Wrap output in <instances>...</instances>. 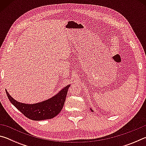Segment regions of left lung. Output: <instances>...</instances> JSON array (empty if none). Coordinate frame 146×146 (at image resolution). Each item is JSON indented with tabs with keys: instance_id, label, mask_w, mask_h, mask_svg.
<instances>
[{
	"instance_id": "1",
	"label": "left lung",
	"mask_w": 146,
	"mask_h": 146,
	"mask_svg": "<svg viewBox=\"0 0 146 146\" xmlns=\"http://www.w3.org/2000/svg\"><path fill=\"white\" fill-rule=\"evenodd\" d=\"M91 111H92V110H91Z\"/></svg>"
}]
</instances>
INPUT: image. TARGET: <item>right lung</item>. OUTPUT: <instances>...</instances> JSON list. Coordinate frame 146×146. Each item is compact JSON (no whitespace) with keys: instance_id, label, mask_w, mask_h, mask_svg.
Listing matches in <instances>:
<instances>
[{"instance_id":"1","label":"right lung","mask_w":146,"mask_h":146,"mask_svg":"<svg viewBox=\"0 0 146 146\" xmlns=\"http://www.w3.org/2000/svg\"><path fill=\"white\" fill-rule=\"evenodd\" d=\"M70 86V85L66 86L52 98L34 104H26L17 102L9 95L6 90V92L12 104L25 117L33 120H42L53 118L61 111Z\"/></svg>"}]
</instances>
